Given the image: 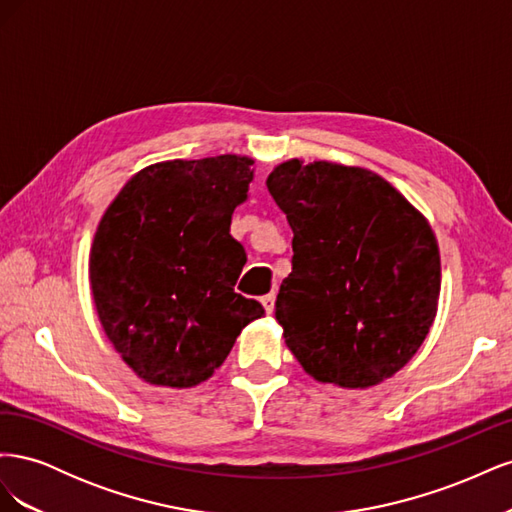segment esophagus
Returning a JSON list of instances; mask_svg holds the SVG:
<instances>
[{
    "mask_svg": "<svg viewBox=\"0 0 512 512\" xmlns=\"http://www.w3.org/2000/svg\"><path fill=\"white\" fill-rule=\"evenodd\" d=\"M260 303H262V307H265L267 314H273V309H275V292L265 294V297L260 299Z\"/></svg>",
    "mask_w": 512,
    "mask_h": 512,
    "instance_id": "34e87169",
    "label": "esophagus"
}]
</instances>
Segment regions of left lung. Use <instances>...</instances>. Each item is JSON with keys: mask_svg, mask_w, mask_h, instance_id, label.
<instances>
[{"mask_svg": "<svg viewBox=\"0 0 512 512\" xmlns=\"http://www.w3.org/2000/svg\"><path fill=\"white\" fill-rule=\"evenodd\" d=\"M294 232L275 318L318 382L367 389L404 367L438 312L440 252L429 222L359 166L288 160L267 179Z\"/></svg>", "mask_w": 512, "mask_h": 512, "instance_id": "obj_1", "label": "left lung"}]
</instances>
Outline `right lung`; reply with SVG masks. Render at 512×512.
Returning a JSON list of instances; mask_svg holds the SVG:
<instances>
[{"label":"right lung","instance_id":"obj_1","mask_svg":"<svg viewBox=\"0 0 512 512\" xmlns=\"http://www.w3.org/2000/svg\"><path fill=\"white\" fill-rule=\"evenodd\" d=\"M254 160L151 164L104 211L89 256L102 329L138 378L188 389L213 376L265 309L235 292L245 265L230 235Z\"/></svg>","mask_w":512,"mask_h":512}]
</instances>
